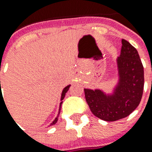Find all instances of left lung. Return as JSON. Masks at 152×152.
<instances>
[{
    "instance_id": "obj_1",
    "label": "left lung",
    "mask_w": 152,
    "mask_h": 152,
    "mask_svg": "<svg viewBox=\"0 0 152 152\" xmlns=\"http://www.w3.org/2000/svg\"><path fill=\"white\" fill-rule=\"evenodd\" d=\"M119 84L113 95L106 96L99 90L85 89V96L91 111L102 120L113 122L128 116L139 105L144 88V69L137 51L122 39L118 58Z\"/></svg>"
}]
</instances>
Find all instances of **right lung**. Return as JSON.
I'll use <instances>...</instances> for the list:
<instances>
[{"mask_svg":"<svg viewBox=\"0 0 152 152\" xmlns=\"http://www.w3.org/2000/svg\"><path fill=\"white\" fill-rule=\"evenodd\" d=\"M0 86H1V81H0ZM70 86H67L64 88V90H63V91H62V94H61V100H62V99H64V97H65L66 93V92L68 91ZM61 104H62V102H61ZM61 104H60V106H61ZM57 120H58V118H56V119H55V120H54L53 122V124H51V125H53V124H56V122H57Z\"/></svg>","mask_w":152,"mask_h":152,"instance_id":"1","label":"right lung"}]
</instances>
